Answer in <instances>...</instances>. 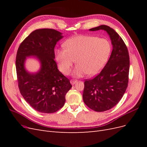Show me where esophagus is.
I'll return each mask as SVG.
<instances>
[{
	"instance_id": "esophagus-1",
	"label": "esophagus",
	"mask_w": 147,
	"mask_h": 147,
	"mask_svg": "<svg viewBox=\"0 0 147 147\" xmlns=\"http://www.w3.org/2000/svg\"><path fill=\"white\" fill-rule=\"evenodd\" d=\"M77 82V80H71L70 81V83L72 84H74Z\"/></svg>"
}]
</instances>
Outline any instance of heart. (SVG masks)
Returning <instances> with one entry per match:
<instances>
[{"label": "heart", "instance_id": "b5f03b06", "mask_svg": "<svg viewBox=\"0 0 147 147\" xmlns=\"http://www.w3.org/2000/svg\"><path fill=\"white\" fill-rule=\"evenodd\" d=\"M64 46L65 49L56 51V61L60 70L67 75L76 59L77 65L72 73L75 77L98 74L105 65L111 51L109 40L90 35L73 37L65 42Z\"/></svg>", "mask_w": 147, "mask_h": 147}]
</instances>
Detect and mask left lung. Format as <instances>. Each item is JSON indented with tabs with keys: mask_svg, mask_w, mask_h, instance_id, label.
<instances>
[{
	"mask_svg": "<svg viewBox=\"0 0 147 147\" xmlns=\"http://www.w3.org/2000/svg\"><path fill=\"white\" fill-rule=\"evenodd\" d=\"M104 30L112 41L113 50L101 72L94 78L85 80L83 101L96 112H104L113 108L121 99L128 84L129 56L126 44L114 29L101 25L90 31Z\"/></svg>",
	"mask_w": 147,
	"mask_h": 147,
	"instance_id": "obj_1",
	"label": "left lung"
}]
</instances>
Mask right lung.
<instances>
[{"label":"right lung","instance_id":"1","mask_svg":"<svg viewBox=\"0 0 147 147\" xmlns=\"http://www.w3.org/2000/svg\"><path fill=\"white\" fill-rule=\"evenodd\" d=\"M62 33L53 29H40L31 32L18 48L16 69L18 87L25 100L35 110L45 113L57 112L64 105L65 95L72 85L57 69L55 47L63 38ZM35 56L41 63L36 73L25 69L26 57Z\"/></svg>","mask_w":147,"mask_h":147}]
</instances>
